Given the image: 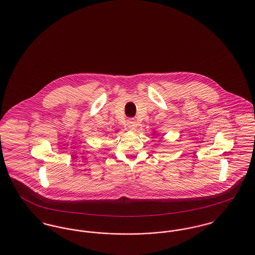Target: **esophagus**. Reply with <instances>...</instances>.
<instances>
[{"label":"esophagus","instance_id":"obj_1","mask_svg":"<svg viewBox=\"0 0 255 255\" xmlns=\"http://www.w3.org/2000/svg\"><path fill=\"white\" fill-rule=\"evenodd\" d=\"M127 126H128V128L129 129L134 130L136 128V127H137V123H136V121L134 119H128L127 121Z\"/></svg>","mask_w":255,"mask_h":255}]
</instances>
